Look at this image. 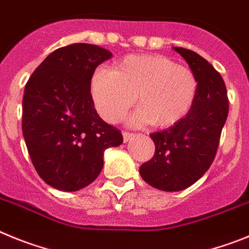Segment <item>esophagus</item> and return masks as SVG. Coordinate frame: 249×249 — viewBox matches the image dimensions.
I'll use <instances>...</instances> for the list:
<instances>
[{"label":"esophagus","mask_w":249,"mask_h":249,"mask_svg":"<svg viewBox=\"0 0 249 249\" xmlns=\"http://www.w3.org/2000/svg\"><path fill=\"white\" fill-rule=\"evenodd\" d=\"M133 138H134V134L127 133V131H124V133H123V139H124V142H127L130 139H133Z\"/></svg>","instance_id":"obj_1"}]
</instances>
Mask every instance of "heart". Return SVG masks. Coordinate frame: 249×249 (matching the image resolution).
<instances>
[{
	"mask_svg": "<svg viewBox=\"0 0 249 249\" xmlns=\"http://www.w3.org/2000/svg\"><path fill=\"white\" fill-rule=\"evenodd\" d=\"M198 80L191 68L160 54L130 55L115 71L100 67L91 78V97L105 120L115 123L135 102L129 124L167 127L180 122L196 99Z\"/></svg>",
	"mask_w": 249,
	"mask_h": 249,
	"instance_id": "1",
	"label": "heart"
}]
</instances>
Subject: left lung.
Wrapping results in <instances>:
<instances>
[{"instance_id":"8db88e82","label":"left lung","mask_w":249,"mask_h":249,"mask_svg":"<svg viewBox=\"0 0 249 249\" xmlns=\"http://www.w3.org/2000/svg\"><path fill=\"white\" fill-rule=\"evenodd\" d=\"M174 49L196 74V99L180 122L150 135L155 154L139 169L145 182L167 192L187 189L211 166L230 108L225 82L218 71L194 51Z\"/></svg>"}]
</instances>
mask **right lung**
<instances>
[{
	"label": "right lung",
	"mask_w": 249,
	"mask_h": 249,
	"mask_svg": "<svg viewBox=\"0 0 249 249\" xmlns=\"http://www.w3.org/2000/svg\"><path fill=\"white\" fill-rule=\"evenodd\" d=\"M108 49L75 43L52 52L28 79L22 131L42 180L60 191L83 189L98 178L104 151L123 144L120 130L94 108V71L111 58Z\"/></svg>",
	"instance_id": "1"
}]
</instances>
